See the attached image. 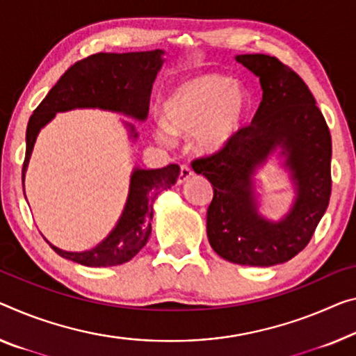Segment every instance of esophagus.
<instances>
[{
    "instance_id": "obj_1",
    "label": "esophagus",
    "mask_w": 356,
    "mask_h": 356,
    "mask_svg": "<svg viewBox=\"0 0 356 356\" xmlns=\"http://www.w3.org/2000/svg\"><path fill=\"white\" fill-rule=\"evenodd\" d=\"M194 172L191 170V168L188 165H181V168H179V177H178V184H183L188 181V179H191V177H193Z\"/></svg>"
}]
</instances>
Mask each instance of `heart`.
<instances>
[{
	"label": "heart",
	"instance_id": "obj_1",
	"mask_svg": "<svg viewBox=\"0 0 356 356\" xmlns=\"http://www.w3.org/2000/svg\"><path fill=\"white\" fill-rule=\"evenodd\" d=\"M253 97L231 76L205 73L183 81L168 92L162 103V121L154 136L168 143L173 134L193 135L202 154L224 149L247 125Z\"/></svg>",
	"mask_w": 356,
	"mask_h": 356
}]
</instances>
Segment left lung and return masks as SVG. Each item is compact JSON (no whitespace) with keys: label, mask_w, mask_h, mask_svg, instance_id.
I'll list each match as a JSON object with an SVG mask.
<instances>
[{"label":"left lung","mask_w":356,"mask_h":356,"mask_svg":"<svg viewBox=\"0 0 356 356\" xmlns=\"http://www.w3.org/2000/svg\"><path fill=\"white\" fill-rule=\"evenodd\" d=\"M235 60L259 78L262 102L251 125L224 149L195 159L213 186L207 210L211 248L234 264L269 267L294 258L310 242L331 195V135L309 87L280 60L243 54ZM277 149L295 202L278 222L259 213L255 175Z\"/></svg>","instance_id":"8db88e82"}]
</instances>
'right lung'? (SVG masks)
I'll return each instance as SVG.
<instances>
[{
	"mask_svg": "<svg viewBox=\"0 0 356 356\" xmlns=\"http://www.w3.org/2000/svg\"><path fill=\"white\" fill-rule=\"evenodd\" d=\"M162 49L146 52H100L76 62L65 71L57 84L49 90L44 100L33 111L26 125V151L22 183L25 194V175L41 129L56 118L57 113L78 108H98L119 113L135 121H146L149 111L152 83L163 65ZM129 138L136 140L138 132L132 122L122 121ZM177 163L163 168L135 167L130 175L129 195L116 226L100 243L84 251H65L49 240L46 242L57 254L87 267H109L124 264L145 247L151 235L152 202L163 189L177 183Z\"/></svg>",
	"mask_w": 356,
	"mask_h": 356,
	"instance_id": "1",
	"label": "right lung"
}]
</instances>
